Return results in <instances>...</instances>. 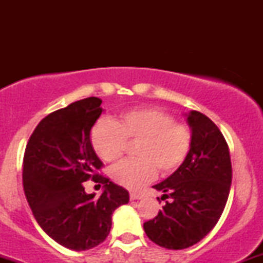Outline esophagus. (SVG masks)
<instances>
[{
  "mask_svg": "<svg viewBox=\"0 0 263 263\" xmlns=\"http://www.w3.org/2000/svg\"><path fill=\"white\" fill-rule=\"evenodd\" d=\"M129 199H131V200H138V199H142V194H138V193L132 192L131 194H129Z\"/></svg>",
  "mask_w": 263,
  "mask_h": 263,
  "instance_id": "obj_1",
  "label": "esophagus"
}]
</instances>
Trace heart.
<instances>
[{"label": "heart", "instance_id": "1", "mask_svg": "<svg viewBox=\"0 0 263 263\" xmlns=\"http://www.w3.org/2000/svg\"><path fill=\"white\" fill-rule=\"evenodd\" d=\"M128 142H138L135 161H123L111 168L110 176L123 188L136 190L177 171L193 144L189 126L176 123L174 117L158 107H136L123 111L112 121L102 119L92 127L91 144L105 162H115L125 153Z\"/></svg>", "mask_w": 263, "mask_h": 263}]
</instances>
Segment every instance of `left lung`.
I'll return each instance as SVG.
<instances>
[{
    "label": "left lung",
    "mask_w": 263,
    "mask_h": 263,
    "mask_svg": "<svg viewBox=\"0 0 263 263\" xmlns=\"http://www.w3.org/2000/svg\"><path fill=\"white\" fill-rule=\"evenodd\" d=\"M193 132L188 157L178 170L153 188L165 201L155 219L143 224L151 241L168 250L199 242L219 221L230 193L232 167L224 136L199 111L185 115ZM159 200V198H158Z\"/></svg>",
    "instance_id": "1"
}]
</instances>
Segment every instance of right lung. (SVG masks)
I'll return each instance as SVG.
<instances>
[{
  "label": "right lung",
  "instance_id": "add662e5",
  "mask_svg": "<svg viewBox=\"0 0 263 263\" xmlns=\"http://www.w3.org/2000/svg\"><path fill=\"white\" fill-rule=\"evenodd\" d=\"M99 98H86L44 117L35 127L23 158V188L35 220L48 236L74 251L104 242L111 216L127 204L128 192L101 176L102 162L90 131L102 112ZM103 185L100 198L86 195L82 183Z\"/></svg>",
  "mask_w": 263,
  "mask_h": 263
}]
</instances>
